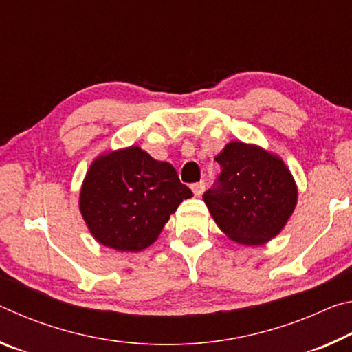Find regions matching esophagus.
Returning a JSON list of instances; mask_svg holds the SVG:
<instances>
[{
    "mask_svg": "<svg viewBox=\"0 0 352 352\" xmlns=\"http://www.w3.org/2000/svg\"><path fill=\"white\" fill-rule=\"evenodd\" d=\"M190 189H192L194 195H197V197H200V195L204 194V190H205V183H204V182H200V183H194L192 186H190Z\"/></svg>",
    "mask_w": 352,
    "mask_h": 352,
    "instance_id": "esophagus-1",
    "label": "esophagus"
}]
</instances>
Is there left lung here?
<instances>
[{"instance_id": "obj_1", "label": "left lung", "mask_w": 352, "mask_h": 352, "mask_svg": "<svg viewBox=\"0 0 352 352\" xmlns=\"http://www.w3.org/2000/svg\"><path fill=\"white\" fill-rule=\"evenodd\" d=\"M219 183L204 200L214 222L241 245H264L295 211L298 188L281 157L258 144L230 141L216 157Z\"/></svg>"}]
</instances>
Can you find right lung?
<instances>
[{
    "mask_svg": "<svg viewBox=\"0 0 352 352\" xmlns=\"http://www.w3.org/2000/svg\"><path fill=\"white\" fill-rule=\"evenodd\" d=\"M190 197L174 166L130 146L93 160L82 182L79 210L100 245L136 253L158 239L170 214Z\"/></svg>",
    "mask_w": 352,
    "mask_h": 352,
    "instance_id": "obj_1",
    "label": "right lung"
}]
</instances>
